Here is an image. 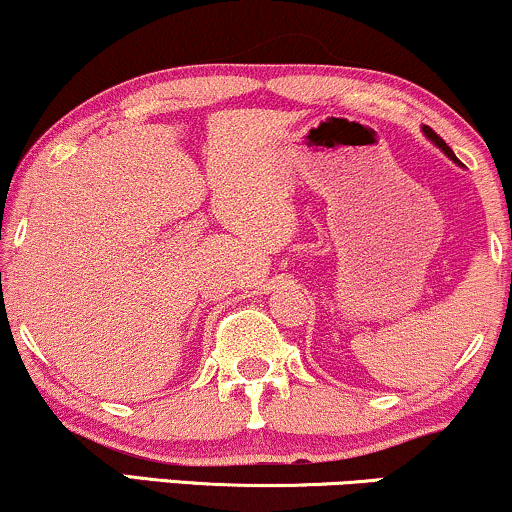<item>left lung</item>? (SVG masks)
<instances>
[{"label":"left lung","instance_id":"left-lung-1","mask_svg":"<svg viewBox=\"0 0 512 512\" xmlns=\"http://www.w3.org/2000/svg\"><path fill=\"white\" fill-rule=\"evenodd\" d=\"M422 135H425L427 137V140H430L432 144H434V147H437L439 151H444V154L446 156H449V159L453 161V163H458V159H456V154H453V151H451V147H449V144H446L444 140H441V137L437 135V132H434L432 128H427V125H422Z\"/></svg>","mask_w":512,"mask_h":512}]
</instances>
